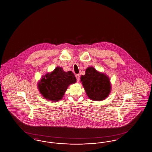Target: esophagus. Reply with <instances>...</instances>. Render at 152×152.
I'll list each match as a JSON object with an SVG mask.
<instances>
[{
    "instance_id": "34e87169",
    "label": "esophagus",
    "mask_w": 152,
    "mask_h": 152,
    "mask_svg": "<svg viewBox=\"0 0 152 152\" xmlns=\"http://www.w3.org/2000/svg\"><path fill=\"white\" fill-rule=\"evenodd\" d=\"M76 77L77 79V82H79V80H80V75L79 74H76Z\"/></svg>"
}]
</instances>
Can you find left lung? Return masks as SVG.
I'll use <instances>...</instances> for the list:
<instances>
[{"label": "left lung", "mask_w": 152, "mask_h": 152, "mask_svg": "<svg viewBox=\"0 0 152 152\" xmlns=\"http://www.w3.org/2000/svg\"><path fill=\"white\" fill-rule=\"evenodd\" d=\"M80 79L89 99L94 101H101L109 96L111 84L109 76L98 71L94 67H88L85 75H82Z\"/></svg>", "instance_id": "obj_1"}]
</instances>
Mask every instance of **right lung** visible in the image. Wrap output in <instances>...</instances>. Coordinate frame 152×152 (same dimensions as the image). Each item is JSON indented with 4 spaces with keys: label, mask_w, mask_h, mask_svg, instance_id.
Masks as SVG:
<instances>
[{
    "label": "right lung",
    "mask_w": 152,
    "mask_h": 152,
    "mask_svg": "<svg viewBox=\"0 0 152 152\" xmlns=\"http://www.w3.org/2000/svg\"><path fill=\"white\" fill-rule=\"evenodd\" d=\"M76 82V79L72 71L65 72L58 66L53 71L42 76L38 83V88L45 99L58 102L63 97L69 85Z\"/></svg>",
    "instance_id": "obj_1"
}]
</instances>
